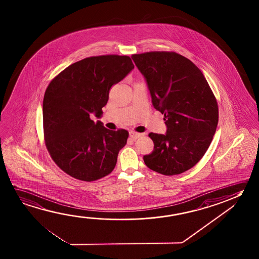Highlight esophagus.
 <instances>
[{
    "instance_id": "esophagus-1",
    "label": "esophagus",
    "mask_w": 259,
    "mask_h": 259,
    "mask_svg": "<svg viewBox=\"0 0 259 259\" xmlns=\"http://www.w3.org/2000/svg\"><path fill=\"white\" fill-rule=\"evenodd\" d=\"M129 136L131 137L133 140L135 141L136 140V139H138L139 137H141V136H142V134H139V133H136V132L134 131H130L129 132Z\"/></svg>"
}]
</instances>
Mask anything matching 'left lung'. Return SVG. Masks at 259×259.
<instances>
[{"label":"left lung","instance_id":"1","mask_svg":"<svg viewBox=\"0 0 259 259\" xmlns=\"http://www.w3.org/2000/svg\"><path fill=\"white\" fill-rule=\"evenodd\" d=\"M132 59L167 127L165 135L149 134L154 147L144 155V163L163 175L183 174L203 157L211 143L219 122L216 98L202 72L183 56L154 51Z\"/></svg>","mask_w":259,"mask_h":259}]
</instances>
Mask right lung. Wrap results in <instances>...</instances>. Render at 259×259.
Wrapping results in <instances>:
<instances>
[{
	"label": "right lung",
	"mask_w": 259,
	"mask_h": 259,
	"mask_svg": "<svg viewBox=\"0 0 259 259\" xmlns=\"http://www.w3.org/2000/svg\"><path fill=\"white\" fill-rule=\"evenodd\" d=\"M135 66L127 56L90 57L65 68L43 98L45 144L52 160L73 178L93 182L114 170L128 132L112 131L90 118L103 115L111 87Z\"/></svg>",
	"instance_id": "right-lung-1"
}]
</instances>
